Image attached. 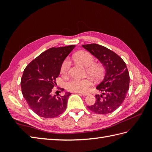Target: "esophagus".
Listing matches in <instances>:
<instances>
[{
	"label": "esophagus",
	"instance_id": "obj_1",
	"mask_svg": "<svg viewBox=\"0 0 152 152\" xmlns=\"http://www.w3.org/2000/svg\"><path fill=\"white\" fill-rule=\"evenodd\" d=\"M78 93L80 95H83V96H86V95H88L90 94V93Z\"/></svg>",
	"mask_w": 152,
	"mask_h": 152
}]
</instances>
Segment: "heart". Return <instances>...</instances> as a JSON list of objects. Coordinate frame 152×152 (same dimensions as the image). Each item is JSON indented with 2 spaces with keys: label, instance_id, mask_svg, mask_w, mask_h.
<instances>
[{
  "label": "heart",
  "instance_id": "b5f03b06",
  "mask_svg": "<svg viewBox=\"0 0 152 152\" xmlns=\"http://www.w3.org/2000/svg\"><path fill=\"white\" fill-rule=\"evenodd\" d=\"M72 59L76 62L79 63L84 66H88L86 72L95 80L101 78L104 73V69L102 64L94 63L95 58L88 51H81L74 53ZM70 62L69 59L64 60L61 67V72L63 76H66L69 73ZM93 84L92 80L89 78H72L66 83V89L71 92H85Z\"/></svg>",
  "mask_w": 152,
  "mask_h": 152
}]
</instances>
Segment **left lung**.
<instances>
[{"instance_id":"8db88e82","label":"left lung","mask_w":152,"mask_h":152,"mask_svg":"<svg viewBox=\"0 0 152 152\" xmlns=\"http://www.w3.org/2000/svg\"><path fill=\"white\" fill-rule=\"evenodd\" d=\"M103 64L106 74L96 87L101 95H96L93 105L87 106L89 110L98 114L115 111L124 101L129 88L130 77L126 64L121 58L107 48L96 44L82 45Z\"/></svg>"}]
</instances>
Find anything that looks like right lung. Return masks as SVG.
<instances>
[{
	"label": "right lung",
	"mask_w": 152,
	"mask_h": 152,
	"mask_svg": "<svg viewBox=\"0 0 152 152\" xmlns=\"http://www.w3.org/2000/svg\"><path fill=\"white\" fill-rule=\"evenodd\" d=\"M75 46L50 48L32 61L23 71L21 80L23 96L30 108L40 117L56 118L65 111L71 93L52 96L51 92L63 61Z\"/></svg>",
	"instance_id": "right-lung-1"
}]
</instances>
